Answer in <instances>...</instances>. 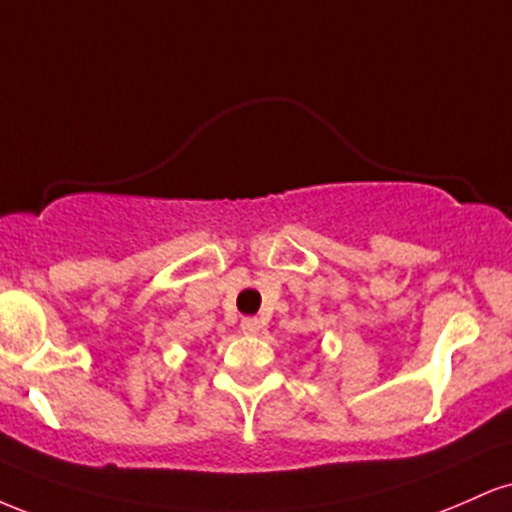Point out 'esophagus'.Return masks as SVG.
Instances as JSON below:
<instances>
[{
  "instance_id": "esophagus-1",
  "label": "esophagus",
  "mask_w": 512,
  "mask_h": 512,
  "mask_svg": "<svg viewBox=\"0 0 512 512\" xmlns=\"http://www.w3.org/2000/svg\"><path fill=\"white\" fill-rule=\"evenodd\" d=\"M262 322L257 320V317H243V322H240V330H243V334H257L260 332Z\"/></svg>"
}]
</instances>
